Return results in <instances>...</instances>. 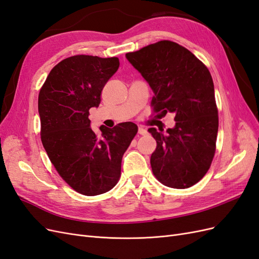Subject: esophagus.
<instances>
[{
    "mask_svg": "<svg viewBox=\"0 0 259 259\" xmlns=\"http://www.w3.org/2000/svg\"><path fill=\"white\" fill-rule=\"evenodd\" d=\"M138 134L142 135V136H145V135L148 134V132L145 128H143V127H139L138 128Z\"/></svg>",
    "mask_w": 259,
    "mask_h": 259,
    "instance_id": "34e87169",
    "label": "esophagus"
}]
</instances>
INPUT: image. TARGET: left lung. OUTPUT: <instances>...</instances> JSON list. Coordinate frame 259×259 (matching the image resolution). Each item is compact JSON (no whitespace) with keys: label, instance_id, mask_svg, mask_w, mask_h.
Instances as JSON below:
<instances>
[{"label":"left lung","instance_id":"obj_1","mask_svg":"<svg viewBox=\"0 0 259 259\" xmlns=\"http://www.w3.org/2000/svg\"><path fill=\"white\" fill-rule=\"evenodd\" d=\"M126 58L150 85L152 112L174 113L167 135L149 128L156 142L151 168L161 184L186 189L204 177L216 151L218 109L207 67L184 46L168 40L150 44Z\"/></svg>","mask_w":259,"mask_h":259}]
</instances>
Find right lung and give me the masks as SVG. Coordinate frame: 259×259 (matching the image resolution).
I'll list each match as a JSON object with an SVG mask.
<instances>
[{"instance_id": "right-lung-1", "label": "right lung", "mask_w": 259, "mask_h": 259, "mask_svg": "<svg viewBox=\"0 0 259 259\" xmlns=\"http://www.w3.org/2000/svg\"><path fill=\"white\" fill-rule=\"evenodd\" d=\"M117 57L75 55L61 60L38 93L41 140L59 176L84 195L105 193L117 184L124 152L137 134L133 122L94 132L90 109L98 107L108 80L119 69Z\"/></svg>"}]
</instances>
